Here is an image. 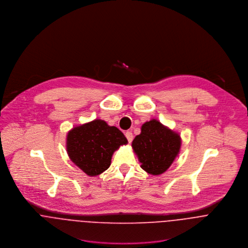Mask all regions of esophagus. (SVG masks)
<instances>
[{"label":"esophagus","instance_id":"1","mask_svg":"<svg viewBox=\"0 0 248 248\" xmlns=\"http://www.w3.org/2000/svg\"><path fill=\"white\" fill-rule=\"evenodd\" d=\"M125 136H126V138H127L129 143H131V142L133 141V138H134V137H133L132 132H126V133H125Z\"/></svg>","mask_w":248,"mask_h":248}]
</instances>
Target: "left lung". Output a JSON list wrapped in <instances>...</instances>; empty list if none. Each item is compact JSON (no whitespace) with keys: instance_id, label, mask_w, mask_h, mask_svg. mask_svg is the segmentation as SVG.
Segmentation results:
<instances>
[{"instance_id":"obj_1","label":"left lung","mask_w":248,"mask_h":248,"mask_svg":"<svg viewBox=\"0 0 248 248\" xmlns=\"http://www.w3.org/2000/svg\"><path fill=\"white\" fill-rule=\"evenodd\" d=\"M180 145V136L155 119L145 122L140 135L132 143L142 169L154 176L164 173L171 166Z\"/></svg>"}]
</instances>
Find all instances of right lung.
<instances>
[{
  "instance_id": "1",
  "label": "right lung",
  "mask_w": 248,
  "mask_h": 248,
  "mask_svg": "<svg viewBox=\"0 0 248 248\" xmlns=\"http://www.w3.org/2000/svg\"><path fill=\"white\" fill-rule=\"evenodd\" d=\"M127 143L119 129L95 119L68 133L67 152L75 165L88 176L94 177L106 171L114 151Z\"/></svg>"
}]
</instances>
